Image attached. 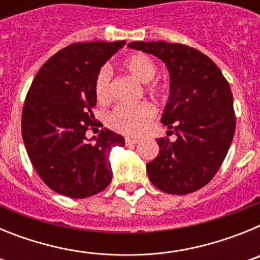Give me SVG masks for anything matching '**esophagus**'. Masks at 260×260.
<instances>
[{
  "label": "esophagus",
  "mask_w": 260,
  "mask_h": 260,
  "mask_svg": "<svg viewBox=\"0 0 260 260\" xmlns=\"http://www.w3.org/2000/svg\"><path fill=\"white\" fill-rule=\"evenodd\" d=\"M125 142L127 146H132V144H137L139 142V139H137V138H126Z\"/></svg>",
  "instance_id": "34e87169"
}]
</instances>
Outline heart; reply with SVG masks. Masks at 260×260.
Segmentation results:
<instances>
[{
    "instance_id": "obj_1",
    "label": "heart",
    "mask_w": 260,
    "mask_h": 260,
    "mask_svg": "<svg viewBox=\"0 0 260 260\" xmlns=\"http://www.w3.org/2000/svg\"><path fill=\"white\" fill-rule=\"evenodd\" d=\"M122 69L130 77L142 83H148L157 73V66L150 56L144 53H135L122 62ZM155 93H164L167 87L164 84H155L151 88ZM95 93L100 103L109 100V74L107 70L99 73L95 80ZM155 107L150 103L138 105H119L110 113L108 122L116 132L130 137H138L146 133L151 121L155 117Z\"/></svg>"
}]
</instances>
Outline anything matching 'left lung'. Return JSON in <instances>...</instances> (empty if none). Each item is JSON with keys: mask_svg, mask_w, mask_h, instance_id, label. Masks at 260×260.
Here are the masks:
<instances>
[{"mask_svg": "<svg viewBox=\"0 0 260 260\" xmlns=\"http://www.w3.org/2000/svg\"><path fill=\"white\" fill-rule=\"evenodd\" d=\"M127 47L158 57L171 77L161 122L177 139H157L160 151L147 164L148 178L168 194L197 191L215 177L233 141L229 83L210 57L187 45L133 41Z\"/></svg>", "mask_w": 260, "mask_h": 260, "instance_id": "left-lung-1", "label": "left lung"}]
</instances>
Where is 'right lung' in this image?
I'll return each mask as SVG.
<instances>
[{"label":"right lung","mask_w":260,"mask_h":260,"mask_svg":"<svg viewBox=\"0 0 260 260\" xmlns=\"http://www.w3.org/2000/svg\"><path fill=\"white\" fill-rule=\"evenodd\" d=\"M125 41L75 43L41 66L22 112V137L32 165L48 187L82 199L103 191L112 181L109 153L125 139L95 128V80L100 69Z\"/></svg>","instance_id":"obj_1"}]
</instances>
